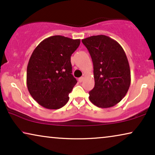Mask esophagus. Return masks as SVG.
<instances>
[{
  "mask_svg": "<svg viewBox=\"0 0 155 155\" xmlns=\"http://www.w3.org/2000/svg\"><path fill=\"white\" fill-rule=\"evenodd\" d=\"M84 80V77H81V78H80L79 79H78V81H79L80 82H82V81H83Z\"/></svg>",
  "mask_w": 155,
  "mask_h": 155,
  "instance_id": "1",
  "label": "esophagus"
}]
</instances>
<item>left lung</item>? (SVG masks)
Listing matches in <instances>:
<instances>
[{"label": "left lung", "mask_w": 155, "mask_h": 155, "mask_svg": "<svg viewBox=\"0 0 155 155\" xmlns=\"http://www.w3.org/2000/svg\"><path fill=\"white\" fill-rule=\"evenodd\" d=\"M92 58L94 87L90 100L100 108L120 102L130 84V71L124 50L117 41L105 35L92 36L82 40Z\"/></svg>", "instance_id": "obj_1"}]
</instances>
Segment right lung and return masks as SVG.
<instances>
[{
	"label": "right lung",
	"instance_id": "1",
	"mask_svg": "<svg viewBox=\"0 0 155 155\" xmlns=\"http://www.w3.org/2000/svg\"><path fill=\"white\" fill-rule=\"evenodd\" d=\"M80 44V39L56 35L34 50L27 65V85L33 99L46 109H60L68 101L78 82L72 75L71 56Z\"/></svg>",
	"mask_w": 155,
	"mask_h": 155
}]
</instances>
